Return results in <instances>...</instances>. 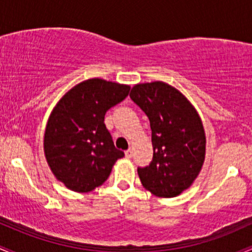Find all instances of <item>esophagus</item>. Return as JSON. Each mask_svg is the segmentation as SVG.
I'll use <instances>...</instances> for the list:
<instances>
[{"label": "esophagus", "mask_w": 252, "mask_h": 252, "mask_svg": "<svg viewBox=\"0 0 252 252\" xmlns=\"http://www.w3.org/2000/svg\"><path fill=\"white\" fill-rule=\"evenodd\" d=\"M132 156V149H128V150H126V158H130Z\"/></svg>", "instance_id": "34e87169"}]
</instances>
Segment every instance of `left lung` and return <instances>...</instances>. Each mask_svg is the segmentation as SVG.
Segmentation results:
<instances>
[{
	"instance_id": "left-lung-1",
	"label": "left lung",
	"mask_w": 252,
	"mask_h": 252,
	"mask_svg": "<svg viewBox=\"0 0 252 252\" xmlns=\"http://www.w3.org/2000/svg\"><path fill=\"white\" fill-rule=\"evenodd\" d=\"M130 98L149 118L153 161L137 168L143 187L160 198L178 196L190 187L205 161L206 136L194 106L163 82L136 84Z\"/></svg>"
}]
</instances>
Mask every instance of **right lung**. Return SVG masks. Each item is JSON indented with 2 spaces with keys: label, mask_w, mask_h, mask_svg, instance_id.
<instances>
[{
  "label": "right lung",
  "mask_w": 252,
  "mask_h": 252,
  "mask_svg": "<svg viewBox=\"0 0 252 252\" xmlns=\"http://www.w3.org/2000/svg\"><path fill=\"white\" fill-rule=\"evenodd\" d=\"M129 91V85L92 78L68 90L52 110L43 152L52 173L68 189L86 193L103 185L124 156L112 142L104 116Z\"/></svg>",
  "instance_id": "right-lung-1"
}]
</instances>
